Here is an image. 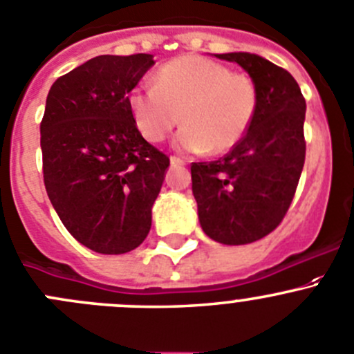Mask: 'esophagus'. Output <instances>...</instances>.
<instances>
[{"mask_svg":"<svg viewBox=\"0 0 354 354\" xmlns=\"http://www.w3.org/2000/svg\"><path fill=\"white\" fill-rule=\"evenodd\" d=\"M171 166H176V167H181L185 166V160L180 159V157H171Z\"/></svg>","mask_w":354,"mask_h":354,"instance_id":"obj_1","label":"esophagus"}]
</instances>
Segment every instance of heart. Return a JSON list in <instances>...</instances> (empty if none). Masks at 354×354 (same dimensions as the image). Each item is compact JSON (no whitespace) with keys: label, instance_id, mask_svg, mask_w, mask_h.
Returning a JSON list of instances; mask_svg holds the SVG:
<instances>
[{"label":"heart","instance_id":"obj_1","mask_svg":"<svg viewBox=\"0 0 354 354\" xmlns=\"http://www.w3.org/2000/svg\"><path fill=\"white\" fill-rule=\"evenodd\" d=\"M128 107L140 135L159 143L181 121L173 145L187 153H225L239 145L257 112L252 79L198 55H185L157 71L156 84L135 86Z\"/></svg>","mask_w":354,"mask_h":354}]
</instances>
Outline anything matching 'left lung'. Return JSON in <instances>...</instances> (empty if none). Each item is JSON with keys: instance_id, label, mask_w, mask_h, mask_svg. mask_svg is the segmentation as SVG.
<instances>
[{"instance_id": "8db88e82", "label": "left lung", "mask_w": 354, "mask_h": 354, "mask_svg": "<svg viewBox=\"0 0 354 354\" xmlns=\"http://www.w3.org/2000/svg\"><path fill=\"white\" fill-rule=\"evenodd\" d=\"M214 57L249 74L257 90V112L232 152L192 164V192L205 235L225 245H243L273 232L292 202L306 153V102L296 79L259 55Z\"/></svg>"}]
</instances>
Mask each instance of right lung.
Masks as SVG:
<instances>
[{"mask_svg":"<svg viewBox=\"0 0 354 354\" xmlns=\"http://www.w3.org/2000/svg\"><path fill=\"white\" fill-rule=\"evenodd\" d=\"M153 55H100L51 84L41 121L44 187L88 249L124 254L147 239L169 157L136 128L128 93Z\"/></svg>","mask_w":354,"mask_h":354,"instance_id":"1","label":"right lung"}]
</instances>
